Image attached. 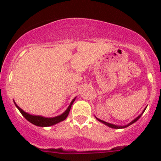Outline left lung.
I'll list each match as a JSON object with an SVG mask.
<instances>
[{"mask_svg": "<svg viewBox=\"0 0 161 161\" xmlns=\"http://www.w3.org/2000/svg\"><path fill=\"white\" fill-rule=\"evenodd\" d=\"M147 107H146V108H145V109L143 110V111H142V113L141 114H139V116L137 117V118H135V119H134V120H132V121H131L130 123H129V124H128V125H116L111 124V123L106 122V121H103V120H100V119H99V118H97V117H96V118H97V119L98 120V121H100V122H101V123H103V124L106 125L107 126H108V127H110V128H112V129H125V128L128 127V126L131 125V124H133V123H135V122H136V121H137L139 119V118H140V117L142 116V114H143V112L145 111V110L147 109Z\"/></svg>", "mask_w": 161, "mask_h": 161, "instance_id": "1", "label": "left lung"}]
</instances>
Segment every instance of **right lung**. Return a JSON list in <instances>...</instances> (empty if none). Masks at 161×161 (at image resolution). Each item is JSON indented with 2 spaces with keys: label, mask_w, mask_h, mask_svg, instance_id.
Masks as SVG:
<instances>
[{
  "label": "right lung",
  "mask_w": 161,
  "mask_h": 161,
  "mask_svg": "<svg viewBox=\"0 0 161 161\" xmlns=\"http://www.w3.org/2000/svg\"><path fill=\"white\" fill-rule=\"evenodd\" d=\"M75 98L76 97H75V98L73 99L72 101H71L70 104H69V108L66 109V111H64V113L58 115V116L53 117V118H46V117L40 116V115L30 114L26 113V112L24 111L23 110L21 109V108L16 104L14 100V104H15L16 108L19 109V111H20V113L23 115V117L27 120V121H29L30 123L35 125L40 126V127H48V126L54 125L58 124V123L61 122V121H64V120L66 119V118L68 117V115H69V111H70L71 110V105H72V103H74Z\"/></svg>",
  "instance_id": "add662e5"
}]
</instances>
